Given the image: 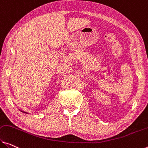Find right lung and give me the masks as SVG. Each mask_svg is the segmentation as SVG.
<instances>
[{
	"label": "right lung",
	"mask_w": 148,
	"mask_h": 148,
	"mask_svg": "<svg viewBox=\"0 0 148 148\" xmlns=\"http://www.w3.org/2000/svg\"><path fill=\"white\" fill-rule=\"evenodd\" d=\"M24 112V113H26V112Z\"/></svg>",
	"instance_id": "obj_1"
}]
</instances>
